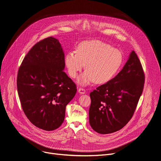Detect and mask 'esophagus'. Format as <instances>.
Returning <instances> with one entry per match:
<instances>
[{"mask_svg": "<svg viewBox=\"0 0 161 161\" xmlns=\"http://www.w3.org/2000/svg\"><path fill=\"white\" fill-rule=\"evenodd\" d=\"M78 92H79L80 94H84L86 93V91H85L84 89H83V88H79L78 90Z\"/></svg>", "mask_w": 161, "mask_h": 161, "instance_id": "34e87169", "label": "esophagus"}]
</instances>
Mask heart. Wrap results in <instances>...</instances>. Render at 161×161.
<instances>
[{"label":"heart","mask_w":161,"mask_h":161,"mask_svg":"<svg viewBox=\"0 0 161 161\" xmlns=\"http://www.w3.org/2000/svg\"><path fill=\"white\" fill-rule=\"evenodd\" d=\"M123 62L121 53L98 40L85 41L78 46L76 53L70 52L65 63L70 77L75 78L84 67L86 70L79 77L78 83L87 85L110 81L119 69Z\"/></svg>","instance_id":"heart-1"}]
</instances>
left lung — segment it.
Returning <instances> with one entry per match:
<instances>
[{"label": "left lung", "instance_id": "obj_1", "mask_svg": "<svg viewBox=\"0 0 161 161\" xmlns=\"http://www.w3.org/2000/svg\"><path fill=\"white\" fill-rule=\"evenodd\" d=\"M144 74L134 51L118 75L90 94L89 123L96 132L111 134L132 118L142 93Z\"/></svg>", "mask_w": 161, "mask_h": 161}]
</instances>
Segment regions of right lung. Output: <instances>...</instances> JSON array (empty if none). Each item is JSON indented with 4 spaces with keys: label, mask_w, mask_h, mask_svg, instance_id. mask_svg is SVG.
Returning a JSON list of instances; mask_svg holds the SVG:
<instances>
[{
    "label": "right lung",
    "mask_w": 161,
    "mask_h": 161,
    "mask_svg": "<svg viewBox=\"0 0 161 161\" xmlns=\"http://www.w3.org/2000/svg\"><path fill=\"white\" fill-rule=\"evenodd\" d=\"M65 65L60 43L50 36L37 42L19 67L17 84L22 108L30 122L42 130L62 125L65 107L76 93Z\"/></svg>",
    "instance_id": "add662e5"
}]
</instances>
